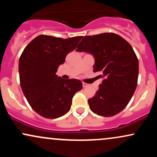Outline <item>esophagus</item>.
Returning a JSON list of instances; mask_svg holds the SVG:
<instances>
[{
	"mask_svg": "<svg viewBox=\"0 0 157 157\" xmlns=\"http://www.w3.org/2000/svg\"><path fill=\"white\" fill-rule=\"evenodd\" d=\"M82 86H83V88H86L88 86V84L86 83V82H82Z\"/></svg>",
	"mask_w": 157,
	"mask_h": 157,
	"instance_id": "34e87169",
	"label": "esophagus"
}]
</instances>
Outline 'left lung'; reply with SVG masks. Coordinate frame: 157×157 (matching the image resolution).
Listing matches in <instances>:
<instances>
[{"mask_svg":"<svg viewBox=\"0 0 157 157\" xmlns=\"http://www.w3.org/2000/svg\"><path fill=\"white\" fill-rule=\"evenodd\" d=\"M82 38L77 51L92 54L94 72L100 71L99 76L103 78L94 96L88 100L90 109L100 116H114L128 104L137 86V57L130 44L115 33Z\"/></svg>","mask_w":157,"mask_h":157,"instance_id":"1","label":"left lung"}]
</instances>
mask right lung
<instances>
[{"label": "right lung", "instance_id": "obj_1", "mask_svg": "<svg viewBox=\"0 0 157 157\" xmlns=\"http://www.w3.org/2000/svg\"><path fill=\"white\" fill-rule=\"evenodd\" d=\"M82 37L39 35L27 45L20 57L21 89L32 109L43 117L55 119L66 114L74 95L82 89L80 80H64L56 75L58 66Z\"/></svg>", "mask_w": 157, "mask_h": 157}]
</instances>
